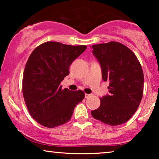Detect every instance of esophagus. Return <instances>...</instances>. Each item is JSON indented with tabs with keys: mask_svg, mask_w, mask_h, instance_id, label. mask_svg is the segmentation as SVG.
Here are the masks:
<instances>
[{
	"mask_svg": "<svg viewBox=\"0 0 159 159\" xmlns=\"http://www.w3.org/2000/svg\"><path fill=\"white\" fill-rule=\"evenodd\" d=\"M90 96H91L90 94H85V95H84V98H88Z\"/></svg>",
	"mask_w": 159,
	"mask_h": 159,
	"instance_id": "esophagus-1",
	"label": "esophagus"
}]
</instances>
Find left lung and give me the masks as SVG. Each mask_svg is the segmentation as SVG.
Returning a JSON list of instances; mask_svg holds the SVG:
<instances>
[{"mask_svg":"<svg viewBox=\"0 0 159 159\" xmlns=\"http://www.w3.org/2000/svg\"><path fill=\"white\" fill-rule=\"evenodd\" d=\"M92 48L101 66L102 79L109 82V95L101 98L99 108L91 114L106 125H122L133 116L142 100L144 75L140 63L120 43L111 41Z\"/></svg>","mask_w":159,"mask_h":159,"instance_id":"left-lung-1","label":"left lung"}]
</instances>
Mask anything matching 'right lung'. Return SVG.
I'll list each match as a JSON object with an SVG mask.
<instances>
[{"label":"right lung","instance_id":"right-lung-1","mask_svg":"<svg viewBox=\"0 0 159 159\" xmlns=\"http://www.w3.org/2000/svg\"><path fill=\"white\" fill-rule=\"evenodd\" d=\"M86 48L49 41L30 54L23 74V96L30 115L41 125L53 128L68 122L76 105L84 99L83 91L62 90L60 83Z\"/></svg>","mask_w":159,"mask_h":159}]
</instances>
